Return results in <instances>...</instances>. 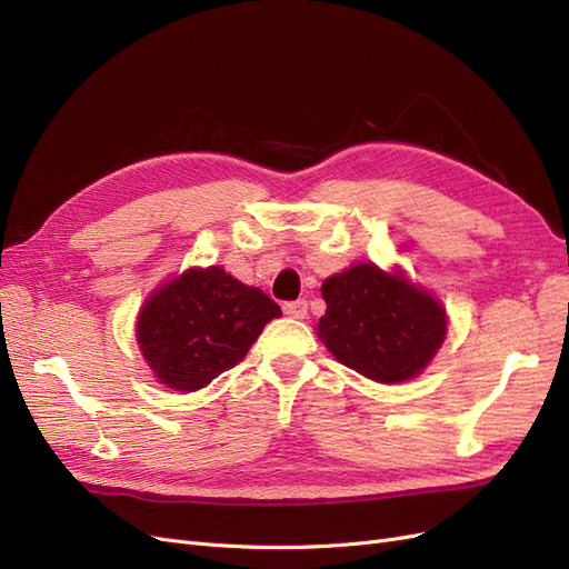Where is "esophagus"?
<instances>
[{"mask_svg": "<svg viewBox=\"0 0 569 569\" xmlns=\"http://www.w3.org/2000/svg\"><path fill=\"white\" fill-rule=\"evenodd\" d=\"M284 308V313L289 316V318H306L308 316V303H306V299H297V301H289V303H284L282 306Z\"/></svg>", "mask_w": 569, "mask_h": 569, "instance_id": "34e87169", "label": "esophagus"}]
</instances>
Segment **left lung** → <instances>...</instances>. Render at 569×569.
Instances as JSON below:
<instances>
[{"instance_id":"1","label":"left lung","mask_w":569,"mask_h":569,"mask_svg":"<svg viewBox=\"0 0 569 569\" xmlns=\"http://www.w3.org/2000/svg\"><path fill=\"white\" fill-rule=\"evenodd\" d=\"M327 311L318 337L347 368L375 382H403L422 372L446 337L437 299L401 274L358 263L322 282Z\"/></svg>"}]
</instances>
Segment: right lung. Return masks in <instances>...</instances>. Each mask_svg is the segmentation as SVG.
<instances>
[{
	"instance_id": "add662e5",
	"label": "right lung",
	"mask_w": 569,
	"mask_h": 569,
	"mask_svg": "<svg viewBox=\"0 0 569 569\" xmlns=\"http://www.w3.org/2000/svg\"><path fill=\"white\" fill-rule=\"evenodd\" d=\"M280 316L261 289L218 266L192 268L149 297L137 320V343L161 385L197 391L234 368Z\"/></svg>"
}]
</instances>
